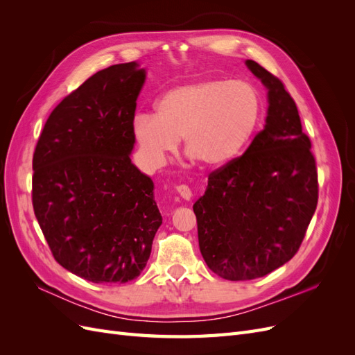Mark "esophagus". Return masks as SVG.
<instances>
[{
  "instance_id": "obj_1",
  "label": "esophagus",
  "mask_w": 355,
  "mask_h": 355,
  "mask_svg": "<svg viewBox=\"0 0 355 355\" xmlns=\"http://www.w3.org/2000/svg\"><path fill=\"white\" fill-rule=\"evenodd\" d=\"M176 191H178V194L184 200H191L192 198V191L188 185H178Z\"/></svg>"
}]
</instances>
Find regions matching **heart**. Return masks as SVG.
I'll list each match as a JSON object with an SVG mask.
<instances>
[{
  "mask_svg": "<svg viewBox=\"0 0 355 355\" xmlns=\"http://www.w3.org/2000/svg\"><path fill=\"white\" fill-rule=\"evenodd\" d=\"M262 101L245 81L202 80L170 89L155 102V115L137 114L133 135L153 166L164 164L184 137L185 151L209 167L228 164L250 142Z\"/></svg>",
  "mask_w": 355,
  "mask_h": 355,
  "instance_id": "obj_1",
  "label": "heart"
}]
</instances>
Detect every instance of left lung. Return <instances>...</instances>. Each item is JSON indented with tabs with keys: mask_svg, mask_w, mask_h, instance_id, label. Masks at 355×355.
Segmentation results:
<instances>
[{
	"mask_svg": "<svg viewBox=\"0 0 355 355\" xmlns=\"http://www.w3.org/2000/svg\"><path fill=\"white\" fill-rule=\"evenodd\" d=\"M245 65L268 89L265 128L243 155L211 171L192 207L204 261L232 282L254 280L292 259L318 201L315 158L293 98L259 63Z\"/></svg>",
	"mask_w": 355,
	"mask_h": 355,
	"instance_id": "left-lung-1",
	"label": "left lung"
}]
</instances>
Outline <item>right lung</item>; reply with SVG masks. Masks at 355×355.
<instances>
[{"label": "right lung", "instance_id": "obj_1", "mask_svg": "<svg viewBox=\"0 0 355 355\" xmlns=\"http://www.w3.org/2000/svg\"><path fill=\"white\" fill-rule=\"evenodd\" d=\"M136 62L96 72L49 115L32 158V206L50 252L93 283H127L144 271L159 228L151 178L130 159Z\"/></svg>", "mask_w": 355, "mask_h": 355}]
</instances>
